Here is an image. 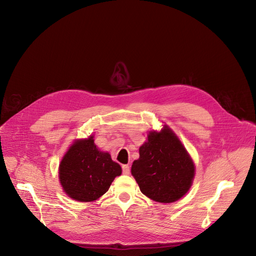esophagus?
Returning a JSON list of instances; mask_svg holds the SVG:
<instances>
[{
	"label": "esophagus",
	"mask_w": 256,
	"mask_h": 256,
	"mask_svg": "<svg viewBox=\"0 0 256 256\" xmlns=\"http://www.w3.org/2000/svg\"><path fill=\"white\" fill-rule=\"evenodd\" d=\"M122 174L128 175V174L130 173V166H129L128 164H124V166H122Z\"/></svg>",
	"instance_id": "34e87169"
}]
</instances>
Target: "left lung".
Segmentation results:
<instances>
[{
    "label": "left lung",
    "instance_id": "obj_1",
    "mask_svg": "<svg viewBox=\"0 0 256 256\" xmlns=\"http://www.w3.org/2000/svg\"><path fill=\"white\" fill-rule=\"evenodd\" d=\"M131 174L147 198L159 203H173L190 189L194 164L180 138L166 125L160 132L150 131L138 150Z\"/></svg>",
    "mask_w": 256,
    "mask_h": 256
}]
</instances>
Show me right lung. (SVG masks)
<instances>
[{"label":"right lung","instance_id":"add662e5","mask_svg":"<svg viewBox=\"0 0 256 256\" xmlns=\"http://www.w3.org/2000/svg\"><path fill=\"white\" fill-rule=\"evenodd\" d=\"M94 136L76 140L58 168L60 186L66 194L78 202H94L109 190L122 168L109 152L98 150Z\"/></svg>","mask_w":256,"mask_h":256}]
</instances>
